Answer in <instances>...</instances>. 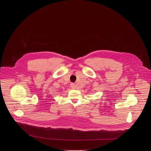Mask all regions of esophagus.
<instances>
[{"label":"esophagus","mask_w":151,"mask_h":151,"mask_svg":"<svg viewBox=\"0 0 151 151\" xmlns=\"http://www.w3.org/2000/svg\"><path fill=\"white\" fill-rule=\"evenodd\" d=\"M70 86H71V88H73V89H75V84L71 83V84H70Z\"/></svg>","instance_id":"1"}]
</instances>
